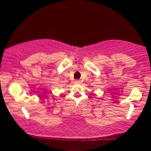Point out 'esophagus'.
Returning <instances> with one entry per match:
<instances>
[{"label": "esophagus", "instance_id": "34e87169", "mask_svg": "<svg viewBox=\"0 0 151 151\" xmlns=\"http://www.w3.org/2000/svg\"><path fill=\"white\" fill-rule=\"evenodd\" d=\"M75 83L76 84H80L81 83V81L79 80H76L75 81Z\"/></svg>", "mask_w": 151, "mask_h": 151}]
</instances>
